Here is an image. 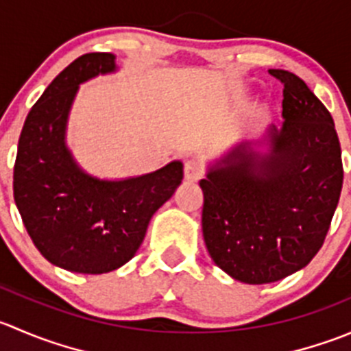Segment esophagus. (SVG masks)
I'll list each match as a JSON object with an SVG mask.
<instances>
[{
    "mask_svg": "<svg viewBox=\"0 0 351 351\" xmlns=\"http://www.w3.org/2000/svg\"><path fill=\"white\" fill-rule=\"evenodd\" d=\"M204 175V168H202L200 162L197 161H186L185 162V180L186 182H198Z\"/></svg>",
    "mask_w": 351,
    "mask_h": 351,
    "instance_id": "esophagus-1",
    "label": "esophagus"
}]
</instances>
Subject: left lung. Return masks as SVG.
<instances>
[{
    "mask_svg": "<svg viewBox=\"0 0 351 351\" xmlns=\"http://www.w3.org/2000/svg\"><path fill=\"white\" fill-rule=\"evenodd\" d=\"M284 83L280 127L241 141L200 180L208 254L234 280L271 284L306 267L323 246L343 185L331 113L293 73ZM263 145L267 152H258Z\"/></svg>",
    "mask_w": 351,
    "mask_h": 351,
    "instance_id": "1",
    "label": "left lung"
}]
</instances>
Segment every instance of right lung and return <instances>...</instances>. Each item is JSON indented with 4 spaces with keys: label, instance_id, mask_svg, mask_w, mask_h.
Segmentation results:
<instances>
[{
    "label": "right lung",
    "instance_id": "1",
    "mask_svg": "<svg viewBox=\"0 0 351 351\" xmlns=\"http://www.w3.org/2000/svg\"><path fill=\"white\" fill-rule=\"evenodd\" d=\"M115 71L110 52L77 58L45 88L20 134L15 204L42 256L74 274H108L125 265L144 241L154 212L183 180L178 159L122 180L90 175L74 159L66 130L80 84Z\"/></svg>",
    "mask_w": 351,
    "mask_h": 351
}]
</instances>
